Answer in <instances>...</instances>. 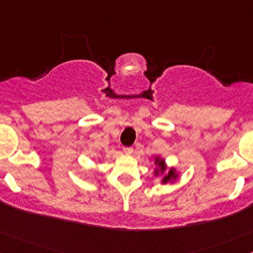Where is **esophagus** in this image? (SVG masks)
<instances>
[{
  "mask_svg": "<svg viewBox=\"0 0 253 253\" xmlns=\"http://www.w3.org/2000/svg\"><path fill=\"white\" fill-rule=\"evenodd\" d=\"M124 151L126 155H132L133 154V148L131 146H127V148H124Z\"/></svg>",
  "mask_w": 253,
  "mask_h": 253,
  "instance_id": "esophagus-1",
  "label": "esophagus"
}]
</instances>
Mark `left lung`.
Wrapping results in <instances>:
<instances>
[{
  "instance_id": "left-lung-1",
  "label": "left lung",
  "mask_w": 253,
  "mask_h": 253,
  "mask_svg": "<svg viewBox=\"0 0 253 253\" xmlns=\"http://www.w3.org/2000/svg\"><path fill=\"white\" fill-rule=\"evenodd\" d=\"M155 165L157 166L156 169H155V175H158V174H163L167 169V166H166V161L161 157H155ZM177 179V174L176 170L174 168H170L168 170V173L163 176L162 179V184H167V182H173L174 180Z\"/></svg>"
}]
</instances>
